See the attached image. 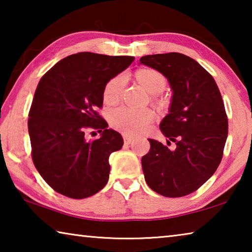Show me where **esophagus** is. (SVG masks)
Here are the masks:
<instances>
[{"label": "esophagus", "mask_w": 252, "mask_h": 252, "mask_svg": "<svg viewBox=\"0 0 252 252\" xmlns=\"http://www.w3.org/2000/svg\"><path fill=\"white\" fill-rule=\"evenodd\" d=\"M123 140H125L126 144H129V143L132 142L133 138H132V136H130V135H127V134H123Z\"/></svg>", "instance_id": "obj_1"}]
</instances>
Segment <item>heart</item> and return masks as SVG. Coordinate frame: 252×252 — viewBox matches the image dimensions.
Here are the masks:
<instances>
[{
	"label": "heart",
	"instance_id": "obj_1",
	"mask_svg": "<svg viewBox=\"0 0 252 252\" xmlns=\"http://www.w3.org/2000/svg\"><path fill=\"white\" fill-rule=\"evenodd\" d=\"M139 83L150 93L157 95L164 90L167 81L160 72L151 69H142L136 72ZM126 85V75L120 74L111 79L105 84L103 99L106 103H116L122 94ZM155 118L150 109H133L129 106H121L111 111L109 120L114 129L127 135H136L148 129Z\"/></svg>",
	"mask_w": 252,
	"mask_h": 252
}]
</instances>
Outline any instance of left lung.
<instances>
[{
  "label": "left lung",
  "instance_id": "1",
  "mask_svg": "<svg viewBox=\"0 0 252 252\" xmlns=\"http://www.w3.org/2000/svg\"><path fill=\"white\" fill-rule=\"evenodd\" d=\"M140 64L165 76L172 90L169 113L160 130L176 148L149 139L142 157L148 186L163 197L192 193L212 177L222 159L228 119L215 79L190 57L171 52L146 55Z\"/></svg>",
  "mask_w": 252,
  "mask_h": 252
}]
</instances>
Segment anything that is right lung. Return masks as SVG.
Wrapping results in <instances>:
<instances>
[{"instance_id": "1", "label": "right lung", "mask_w": 252, "mask_h": 252, "mask_svg": "<svg viewBox=\"0 0 252 252\" xmlns=\"http://www.w3.org/2000/svg\"><path fill=\"white\" fill-rule=\"evenodd\" d=\"M133 57L81 52L62 59L46 72L34 93L29 134L34 165L57 192L84 199L99 192L109 180V157L123 139L108 129L96 112L103 104L105 84L125 71ZM88 127L100 138L85 140Z\"/></svg>"}]
</instances>
